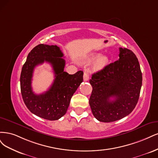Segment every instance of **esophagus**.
Instances as JSON below:
<instances>
[{
  "label": "esophagus",
  "instance_id": "34e87169",
  "mask_svg": "<svg viewBox=\"0 0 158 158\" xmlns=\"http://www.w3.org/2000/svg\"><path fill=\"white\" fill-rule=\"evenodd\" d=\"M83 79L85 81H89V75L88 74L87 72H84V74H83Z\"/></svg>",
  "mask_w": 158,
  "mask_h": 158
}]
</instances>
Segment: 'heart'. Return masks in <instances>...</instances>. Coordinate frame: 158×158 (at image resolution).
I'll use <instances>...</instances> for the list:
<instances>
[{"label": "heart", "mask_w": 158, "mask_h": 158, "mask_svg": "<svg viewBox=\"0 0 158 158\" xmlns=\"http://www.w3.org/2000/svg\"><path fill=\"white\" fill-rule=\"evenodd\" d=\"M95 61L93 65V69L94 71H99L102 69L104 68L110 62V58L107 56H101L100 53H93L91 54L86 59V62H92Z\"/></svg>", "instance_id": "obj_1"}]
</instances>
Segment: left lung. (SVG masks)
Listing matches in <instances>:
<instances>
[{
  "label": "left lung",
  "mask_w": 158,
  "mask_h": 158,
  "mask_svg": "<svg viewBox=\"0 0 158 158\" xmlns=\"http://www.w3.org/2000/svg\"><path fill=\"white\" fill-rule=\"evenodd\" d=\"M119 60L93 74L89 104L100 121L119 120L132 112L138 102L142 76L136 55L131 50L119 48ZM113 98L114 100H110Z\"/></svg>",
  "instance_id": "left-lung-1"
}]
</instances>
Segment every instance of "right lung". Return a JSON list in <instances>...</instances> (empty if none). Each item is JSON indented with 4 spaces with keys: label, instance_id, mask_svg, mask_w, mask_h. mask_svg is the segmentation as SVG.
Returning a JSON list of instances; mask_svg holds the SVG:
<instances>
[{
    "label": "right lung",
    "instance_id": "add662e5",
    "mask_svg": "<svg viewBox=\"0 0 158 158\" xmlns=\"http://www.w3.org/2000/svg\"><path fill=\"white\" fill-rule=\"evenodd\" d=\"M63 56L58 46L40 44L29 53L22 69L20 87L24 103L31 113L45 119L58 120L65 114L71 98L83 81L82 71L73 75L64 72ZM44 61L52 65L55 78L47 91L36 95L31 87L33 71Z\"/></svg>",
    "mask_w": 158,
    "mask_h": 158
}]
</instances>
